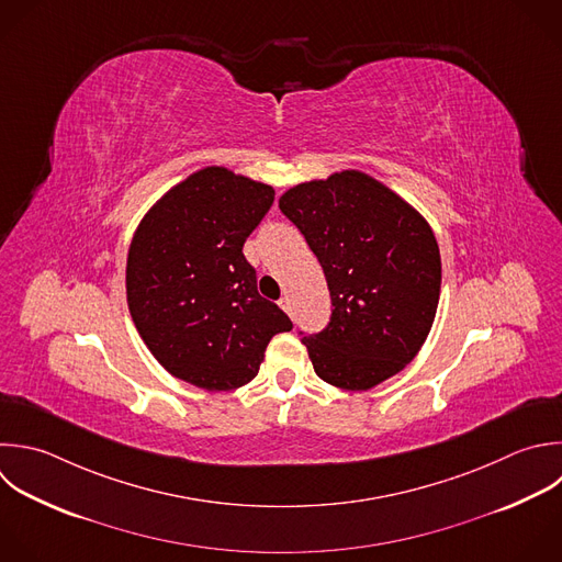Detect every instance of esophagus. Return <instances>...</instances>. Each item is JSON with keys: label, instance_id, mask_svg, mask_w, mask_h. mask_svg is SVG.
<instances>
[{"label": "esophagus", "instance_id": "obj_1", "mask_svg": "<svg viewBox=\"0 0 562 562\" xmlns=\"http://www.w3.org/2000/svg\"><path fill=\"white\" fill-rule=\"evenodd\" d=\"M279 305H281V310H283V312H288V314L292 316V301H290L288 296H283V299L279 301Z\"/></svg>", "mask_w": 562, "mask_h": 562}]
</instances>
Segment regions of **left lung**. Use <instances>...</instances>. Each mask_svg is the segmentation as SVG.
Returning <instances> with one entry per match:
<instances>
[{
    "instance_id": "left-lung-1",
    "label": "left lung",
    "mask_w": 562,
    "mask_h": 562,
    "mask_svg": "<svg viewBox=\"0 0 562 562\" xmlns=\"http://www.w3.org/2000/svg\"><path fill=\"white\" fill-rule=\"evenodd\" d=\"M279 209L316 255L331 294L327 327L299 331L316 375L367 391L402 371L439 303L441 259L426 220L360 171L299 184Z\"/></svg>"
}]
</instances>
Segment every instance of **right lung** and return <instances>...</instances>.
<instances>
[{
	"label": "right lung",
	"mask_w": 562,
	"mask_h": 562,
	"mask_svg": "<svg viewBox=\"0 0 562 562\" xmlns=\"http://www.w3.org/2000/svg\"><path fill=\"white\" fill-rule=\"evenodd\" d=\"M274 202L268 184L206 167L140 222L127 257L138 334L176 378L206 391L250 382L270 338L292 321L257 292L244 244Z\"/></svg>",
	"instance_id": "add662e5"
}]
</instances>
